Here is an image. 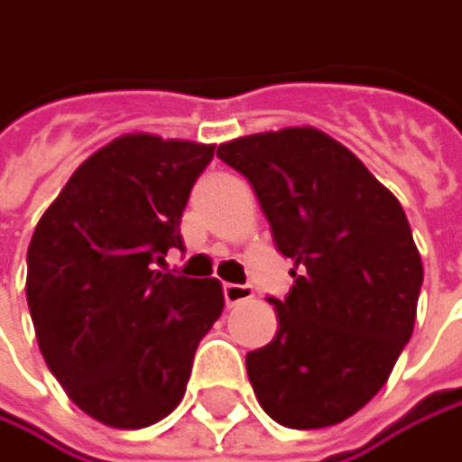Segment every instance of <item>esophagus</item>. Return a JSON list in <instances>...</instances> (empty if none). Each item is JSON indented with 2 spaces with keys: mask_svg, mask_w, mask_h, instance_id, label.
Here are the masks:
<instances>
[{
  "mask_svg": "<svg viewBox=\"0 0 462 462\" xmlns=\"http://www.w3.org/2000/svg\"><path fill=\"white\" fill-rule=\"evenodd\" d=\"M224 303L233 309V306H238V303H246V300H252L254 298V290L249 287V284H224Z\"/></svg>",
  "mask_w": 462,
  "mask_h": 462,
  "instance_id": "1",
  "label": "esophagus"
}]
</instances>
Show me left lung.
I'll return each mask as SVG.
<instances>
[{"label":"left lung","mask_w":462,"mask_h":462,"mask_svg":"<svg viewBox=\"0 0 462 462\" xmlns=\"http://www.w3.org/2000/svg\"><path fill=\"white\" fill-rule=\"evenodd\" d=\"M216 156L257 191L292 290L276 338L246 355L260 406L287 428L344 422L390 379L411 338L422 260L401 202L311 126L249 134Z\"/></svg>","instance_id":"1"}]
</instances>
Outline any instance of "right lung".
Masks as SVG:
<instances>
[{
    "instance_id": "obj_1",
    "label": "right lung",
    "mask_w": 462,
    "mask_h": 462,
    "mask_svg": "<svg viewBox=\"0 0 462 462\" xmlns=\"http://www.w3.org/2000/svg\"><path fill=\"white\" fill-rule=\"evenodd\" d=\"M213 145L124 134L91 153L42 213L26 254L40 352L69 401L110 428H145L183 398L221 317L216 279L162 271Z\"/></svg>"
}]
</instances>
